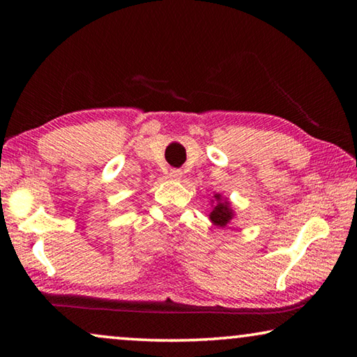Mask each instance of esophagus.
Wrapping results in <instances>:
<instances>
[{
  "label": "esophagus",
  "mask_w": 357,
  "mask_h": 357,
  "mask_svg": "<svg viewBox=\"0 0 357 357\" xmlns=\"http://www.w3.org/2000/svg\"><path fill=\"white\" fill-rule=\"evenodd\" d=\"M168 176H170L172 179H179L181 176H183V173H181L179 170H170L168 172Z\"/></svg>",
  "instance_id": "obj_1"
}]
</instances>
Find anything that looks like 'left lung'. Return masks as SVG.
<instances>
[{
	"instance_id": "obj_1",
	"label": "left lung",
	"mask_w": 357,
	"mask_h": 357,
	"mask_svg": "<svg viewBox=\"0 0 357 357\" xmlns=\"http://www.w3.org/2000/svg\"><path fill=\"white\" fill-rule=\"evenodd\" d=\"M215 200H217V204H215V208L213 209V213L209 214V217H211V220L215 223V225L225 227L227 223L233 219V213H231V209H229L227 202L218 203L220 201L219 195H215Z\"/></svg>"
}]
</instances>
